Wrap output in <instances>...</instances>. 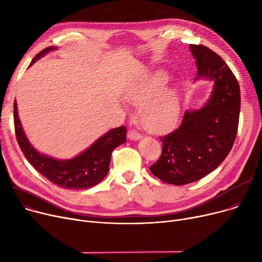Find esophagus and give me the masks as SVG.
Returning <instances> with one entry per match:
<instances>
[{
	"instance_id": "34e87169",
	"label": "esophagus",
	"mask_w": 262,
	"mask_h": 262,
	"mask_svg": "<svg viewBox=\"0 0 262 262\" xmlns=\"http://www.w3.org/2000/svg\"><path fill=\"white\" fill-rule=\"evenodd\" d=\"M127 137H128V139H130V140H138V139L141 138V134L137 132L134 128H130L127 133Z\"/></svg>"
}]
</instances>
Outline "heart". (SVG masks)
Listing matches in <instances>:
<instances>
[{
    "label": "heart",
    "instance_id": "obj_1",
    "mask_svg": "<svg viewBox=\"0 0 262 262\" xmlns=\"http://www.w3.org/2000/svg\"><path fill=\"white\" fill-rule=\"evenodd\" d=\"M159 75L146 76L128 90L126 99L141 104L139 116L142 125L150 133H162L172 128L181 114L180 99L172 90H161Z\"/></svg>",
    "mask_w": 262,
    "mask_h": 262
}]
</instances>
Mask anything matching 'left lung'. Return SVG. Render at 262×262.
<instances>
[{"label": "left lung", "instance_id": "obj_1", "mask_svg": "<svg viewBox=\"0 0 262 262\" xmlns=\"http://www.w3.org/2000/svg\"><path fill=\"white\" fill-rule=\"evenodd\" d=\"M198 77L214 80L208 103L186 112L180 127L160 137L159 159L149 167L160 181L183 186L196 182L223 162L235 142L240 116L238 79L221 56L203 45H190Z\"/></svg>", "mask_w": 262, "mask_h": 262}]
</instances>
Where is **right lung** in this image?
Listing matches in <instances>:
<instances>
[{"mask_svg": "<svg viewBox=\"0 0 262 262\" xmlns=\"http://www.w3.org/2000/svg\"><path fill=\"white\" fill-rule=\"evenodd\" d=\"M54 49L49 47L39 52L31 64ZM13 123L18 144L27 161L51 183L64 189L82 190L101 183L108 173L113 150L126 141V127L123 125L109 130L77 157L56 160L38 153L30 144L21 127L16 101L13 103Z\"/></svg>", "mask_w": 262, "mask_h": 262, "instance_id": "add662e5", "label": "right lung"}]
</instances>
